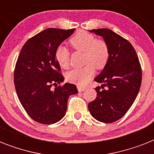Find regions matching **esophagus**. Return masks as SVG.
Listing matches in <instances>:
<instances>
[{
  "label": "esophagus",
  "mask_w": 154,
  "mask_h": 154,
  "mask_svg": "<svg viewBox=\"0 0 154 154\" xmlns=\"http://www.w3.org/2000/svg\"><path fill=\"white\" fill-rule=\"evenodd\" d=\"M77 89H78V91L79 92H83L86 89V88H85V87H82V86H78L77 87Z\"/></svg>",
  "instance_id": "1"
}]
</instances>
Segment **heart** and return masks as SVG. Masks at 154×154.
Instances as JSON below:
<instances>
[{"label": "heart", "mask_w": 154, "mask_h": 154, "mask_svg": "<svg viewBox=\"0 0 154 154\" xmlns=\"http://www.w3.org/2000/svg\"><path fill=\"white\" fill-rule=\"evenodd\" d=\"M69 42L72 49L84 53V64L86 65L68 72L66 79L77 85H85L94 77V67L101 70L107 65L110 57L109 47L105 40L96 39L94 35L84 30L76 32ZM54 56L57 64L62 69L69 67L70 54L66 48L58 46Z\"/></svg>", "instance_id": "heart-1"}]
</instances>
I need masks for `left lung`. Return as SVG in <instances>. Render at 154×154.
I'll use <instances>...</instances> for the list:
<instances>
[{
    "instance_id": "8db88e82",
    "label": "left lung",
    "mask_w": 154,
    "mask_h": 154,
    "mask_svg": "<svg viewBox=\"0 0 154 154\" xmlns=\"http://www.w3.org/2000/svg\"><path fill=\"white\" fill-rule=\"evenodd\" d=\"M90 32L101 36L107 42L110 57L94 79L101 85L95 89L97 97L88 107L96 120L112 123L126 113L137 96L142 78L141 64L131 43L124 37L107 29Z\"/></svg>"
}]
</instances>
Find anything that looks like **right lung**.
<instances>
[{
	"label": "right lung",
	"instance_id": "right-lung-1",
	"mask_svg": "<svg viewBox=\"0 0 154 154\" xmlns=\"http://www.w3.org/2000/svg\"><path fill=\"white\" fill-rule=\"evenodd\" d=\"M74 30H43L25 42L16 63L14 85L18 99L28 115L41 124H54L62 119L69 97L78 93L75 85H60L64 77L54 56L56 49Z\"/></svg>",
	"mask_w": 154,
	"mask_h": 154
}]
</instances>
